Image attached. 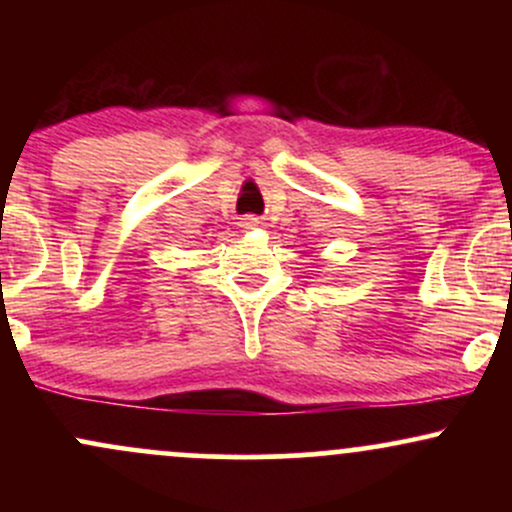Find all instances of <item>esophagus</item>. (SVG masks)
Listing matches in <instances>:
<instances>
[{
    "label": "esophagus",
    "instance_id": "34e87169",
    "mask_svg": "<svg viewBox=\"0 0 512 512\" xmlns=\"http://www.w3.org/2000/svg\"><path fill=\"white\" fill-rule=\"evenodd\" d=\"M257 223L260 221H257L255 216H245V219H240V228H255Z\"/></svg>",
    "mask_w": 512,
    "mask_h": 512
}]
</instances>
